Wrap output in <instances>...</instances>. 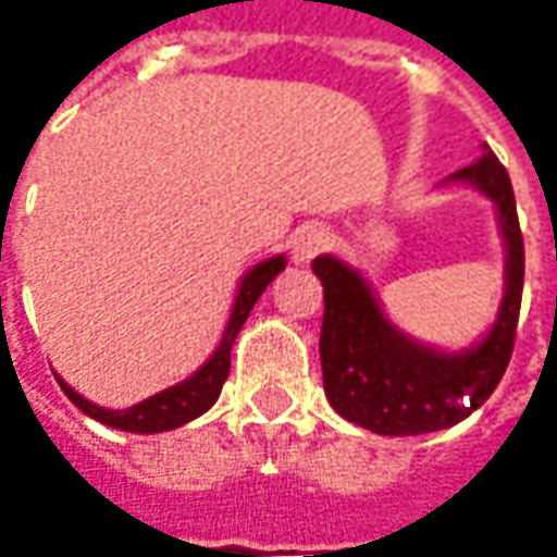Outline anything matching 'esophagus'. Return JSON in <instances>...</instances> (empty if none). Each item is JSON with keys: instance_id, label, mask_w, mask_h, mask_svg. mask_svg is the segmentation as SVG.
I'll return each mask as SVG.
<instances>
[{"instance_id": "1", "label": "esophagus", "mask_w": 557, "mask_h": 557, "mask_svg": "<svg viewBox=\"0 0 557 557\" xmlns=\"http://www.w3.org/2000/svg\"><path fill=\"white\" fill-rule=\"evenodd\" d=\"M332 247V232L322 225H304L290 235V260L297 267H307L319 253H325Z\"/></svg>"}]
</instances>
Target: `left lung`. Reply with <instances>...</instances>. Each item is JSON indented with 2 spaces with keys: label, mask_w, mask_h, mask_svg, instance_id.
<instances>
[{
  "label": "left lung",
  "mask_w": 557,
  "mask_h": 557,
  "mask_svg": "<svg viewBox=\"0 0 557 557\" xmlns=\"http://www.w3.org/2000/svg\"><path fill=\"white\" fill-rule=\"evenodd\" d=\"M471 185L496 207L505 245V294L496 322L465 350H440L399 332L384 315L369 278L350 263L322 253L312 272L322 282V377L337 416L381 437H416L459 424L481 409L503 381L515 347L524 290V238L515 191L490 148L478 163L453 173L443 185ZM469 396L471 407L463 406Z\"/></svg>",
  "instance_id": "obj_1"
}]
</instances>
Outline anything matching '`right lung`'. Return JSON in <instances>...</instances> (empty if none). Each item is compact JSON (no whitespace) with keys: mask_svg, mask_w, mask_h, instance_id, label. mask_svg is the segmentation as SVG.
<instances>
[{"mask_svg":"<svg viewBox=\"0 0 557 557\" xmlns=\"http://www.w3.org/2000/svg\"><path fill=\"white\" fill-rule=\"evenodd\" d=\"M285 257H269L263 263L250 267L242 275V285H238V294H235V304H232V312H228V322H225L223 341L216 344L213 356L203 362L198 372L191 377H185L180 384L166 387L161 394L148 396L129 409H104V406H96L92 399L79 396L64 381L58 377L61 391L67 394V399L74 403L79 412H86L89 418H96L108 428H117V431H129V434H161V431H173V428H183L188 421H195L198 416H203L216 399H220V391H223L225 377H228V362H232V344L242 332V325L247 322V315L253 310V304L260 300V294L267 290V285L285 269Z\"/></svg>","mask_w":557,"mask_h":557,"instance_id":"right-lung-1","label":"right lung"}]
</instances>
